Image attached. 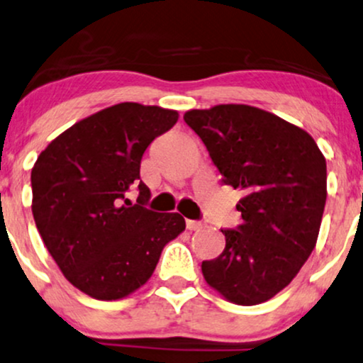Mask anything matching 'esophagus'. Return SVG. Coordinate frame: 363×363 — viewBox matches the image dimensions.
Wrapping results in <instances>:
<instances>
[{"label":"esophagus","instance_id":"34e87169","mask_svg":"<svg viewBox=\"0 0 363 363\" xmlns=\"http://www.w3.org/2000/svg\"><path fill=\"white\" fill-rule=\"evenodd\" d=\"M186 226L189 231H197V229H203L206 224L203 221H194V219H187Z\"/></svg>","mask_w":363,"mask_h":363}]
</instances>
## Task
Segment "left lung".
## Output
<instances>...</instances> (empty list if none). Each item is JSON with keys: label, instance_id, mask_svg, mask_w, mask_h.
<instances>
[{"label": "left lung", "instance_id": "8db88e82", "mask_svg": "<svg viewBox=\"0 0 363 363\" xmlns=\"http://www.w3.org/2000/svg\"><path fill=\"white\" fill-rule=\"evenodd\" d=\"M184 121L226 186L241 189V224L221 229L226 247L203 261L209 286L238 305H258L291 283L318 238L327 162L303 128L250 105L189 110Z\"/></svg>", "mask_w": 363, "mask_h": 363}]
</instances>
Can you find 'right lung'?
<instances>
[{
  "label": "right lung",
  "instance_id": "obj_1",
  "mask_svg": "<svg viewBox=\"0 0 363 363\" xmlns=\"http://www.w3.org/2000/svg\"><path fill=\"white\" fill-rule=\"evenodd\" d=\"M177 118L176 110L155 105H113L72 125L36 159V228L65 278L85 295L107 301L130 295L186 229L181 214L145 208L150 191L140 181L145 149ZM134 186L135 205L128 199Z\"/></svg>",
  "mask_w": 363,
  "mask_h": 363
}]
</instances>
